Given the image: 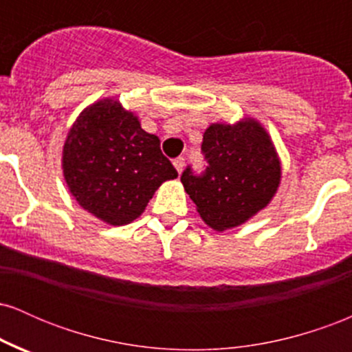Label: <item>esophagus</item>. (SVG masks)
I'll use <instances>...</instances> for the list:
<instances>
[{
    "label": "esophagus",
    "instance_id": "34e87169",
    "mask_svg": "<svg viewBox=\"0 0 352 352\" xmlns=\"http://www.w3.org/2000/svg\"><path fill=\"white\" fill-rule=\"evenodd\" d=\"M173 167L177 168V172L182 173V170H184V167H185V159H184V157H179V159L173 160Z\"/></svg>",
    "mask_w": 352,
    "mask_h": 352
}]
</instances>
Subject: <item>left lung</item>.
<instances>
[{"label":"left lung","instance_id":"8db88e82","mask_svg":"<svg viewBox=\"0 0 352 352\" xmlns=\"http://www.w3.org/2000/svg\"><path fill=\"white\" fill-rule=\"evenodd\" d=\"M201 151L208 162L204 175L187 168L180 180L210 228L240 227L268 207L281 184V159L260 120L210 124Z\"/></svg>","mask_w":352,"mask_h":352}]
</instances>
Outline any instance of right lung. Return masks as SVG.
<instances>
[{
	"mask_svg": "<svg viewBox=\"0 0 352 352\" xmlns=\"http://www.w3.org/2000/svg\"><path fill=\"white\" fill-rule=\"evenodd\" d=\"M60 167L74 200L112 227L132 223L155 190L179 177L159 137L116 98L82 109L67 131Z\"/></svg>",
	"mask_w": 352,
	"mask_h": 352,
	"instance_id": "add662e5",
	"label": "right lung"
}]
</instances>
